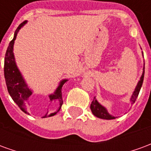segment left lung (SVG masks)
<instances>
[{"label": "left lung", "instance_id": "8db88e82", "mask_svg": "<svg viewBox=\"0 0 151 151\" xmlns=\"http://www.w3.org/2000/svg\"><path fill=\"white\" fill-rule=\"evenodd\" d=\"M144 73H145V66L143 67V72L142 74V77L140 78V81L137 83L136 88H135V91H133V95L131 96V99H130V101H131V104H133L136 101L137 98L138 96V94H139L140 90H141V87L142 86L143 79H144ZM91 111L93 115H95V116L99 117V118H101V119H104V120H112V119H115L116 117L112 116L111 115L108 113L107 109L102 106L100 104H99L98 101L95 99V97L93 99V101L91 102Z\"/></svg>", "mask_w": 151, "mask_h": 151}]
</instances>
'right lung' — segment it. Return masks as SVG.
<instances>
[{
	"label": "right lung",
	"mask_w": 151,
	"mask_h": 151,
	"mask_svg": "<svg viewBox=\"0 0 151 151\" xmlns=\"http://www.w3.org/2000/svg\"><path fill=\"white\" fill-rule=\"evenodd\" d=\"M26 23H27V21H24L18 26L17 30L14 32V39L10 41V43L9 44L5 56L4 74H5V83L7 86V89H8L9 95L11 96L13 100L16 103V104L20 108L22 111H24L25 113L29 114L27 111V103L28 98L32 95V91L27 86V83L25 82V80L22 76L21 73L19 71V69H18L17 65L15 63L14 55V52H13L14 43V40H16V37H17L18 32L21 29V27H22ZM67 81H68L67 79L62 80L60 82L59 86L56 88V91L54 92V94H52L48 96L50 99V101L52 103H54L55 105H59V108L53 113H49L47 111L46 115L43 116V118L52 116L60 111V109L63 104L61 90H62L63 85Z\"/></svg>",
	"instance_id": "1"
}]
</instances>
